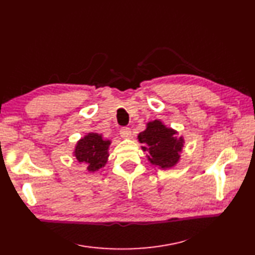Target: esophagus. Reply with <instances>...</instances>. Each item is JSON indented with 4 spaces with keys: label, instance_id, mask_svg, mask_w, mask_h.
<instances>
[{
    "label": "esophagus",
    "instance_id": "34e87169",
    "mask_svg": "<svg viewBox=\"0 0 255 255\" xmlns=\"http://www.w3.org/2000/svg\"><path fill=\"white\" fill-rule=\"evenodd\" d=\"M120 134L124 139H129L131 136V130L128 127H123L120 131Z\"/></svg>",
    "mask_w": 255,
    "mask_h": 255
}]
</instances>
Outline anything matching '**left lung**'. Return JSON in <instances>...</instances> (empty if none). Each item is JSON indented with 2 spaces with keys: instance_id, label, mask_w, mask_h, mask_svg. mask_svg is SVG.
Returning a JSON list of instances; mask_svg holds the SVG:
<instances>
[{
  "instance_id": "8db88e82",
  "label": "left lung",
  "mask_w": 255,
  "mask_h": 255,
  "mask_svg": "<svg viewBox=\"0 0 255 255\" xmlns=\"http://www.w3.org/2000/svg\"><path fill=\"white\" fill-rule=\"evenodd\" d=\"M178 131L168 128L160 121L147 123L146 129L139 133L142 149L147 152V159L160 169L172 168L180 160V153L184 146L183 136H177Z\"/></svg>"
}]
</instances>
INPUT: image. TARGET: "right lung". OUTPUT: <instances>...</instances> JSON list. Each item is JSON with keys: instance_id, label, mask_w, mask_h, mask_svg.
I'll return each mask as SVG.
<instances>
[{"instance_id": "1", "label": "right lung", "mask_w": 255, "mask_h": 255, "mask_svg": "<svg viewBox=\"0 0 255 255\" xmlns=\"http://www.w3.org/2000/svg\"><path fill=\"white\" fill-rule=\"evenodd\" d=\"M110 140H103L101 134L89 132L76 143L74 156L87 166L89 172L98 171L107 164Z\"/></svg>"}]
</instances>
